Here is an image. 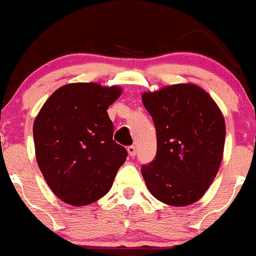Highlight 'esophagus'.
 Returning <instances> with one entry per match:
<instances>
[{"label": "esophagus", "instance_id": "1", "mask_svg": "<svg viewBox=\"0 0 256 256\" xmlns=\"http://www.w3.org/2000/svg\"><path fill=\"white\" fill-rule=\"evenodd\" d=\"M127 150H128V154L130 156H134L136 154V146H128L127 148Z\"/></svg>", "mask_w": 256, "mask_h": 256}]
</instances>
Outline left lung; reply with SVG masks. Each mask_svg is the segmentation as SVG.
<instances>
[{
	"label": "left lung",
	"instance_id": "8db88e82",
	"mask_svg": "<svg viewBox=\"0 0 256 256\" xmlns=\"http://www.w3.org/2000/svg\"><path fill=\"white\" fill-rule=\"evenodd\" d=\"M142 102L156 129V156L142 166L154 198L172 206L198 202L222 160L225 120L208 92L193 83L144 92Z\"/></svg>",
	"mask_w": 256,
	"mask_h": 256
}]
</instances>
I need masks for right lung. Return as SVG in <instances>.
<instances>
[{"mask_svg":"<svg viewBox=\"0 0 256 256\" xmlns=\"http://www.w3.org/2000/svg\"><path fill=\"white\" fill-rule=\"evenodd\" d=\"M120 86L70 83L50 94L34 122L37 164L46 183L64 203L92 204L112 188L127 150L113 140L107 110Z\"/></svg>","mask_w":256,"mask_h":256,"instance_id":"obj_1","label":"right lung"}]
</instances>
